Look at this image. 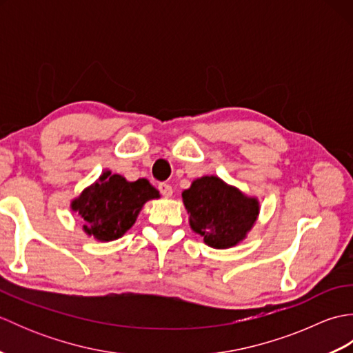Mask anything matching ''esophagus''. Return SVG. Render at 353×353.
Masks as SVG:
<instances>
[{
    "label": "esophagus",
    "instance_id": "34e87169",
    "mask_svg": "<svg viewBox=\"0 0 353 353\" xmlns=\"http://www.w3.org/2000/svg\"><path fill=\"white\" fill-rule=\"evenodd\" d=\"M157 188H159V191H161V194H162L163 197H171L172 196V188H171L170 183L162 182V183H159V186H157Z\"/></svg>",
    "mask_w": 353,
    "mask_h": 353
}]
</instances>
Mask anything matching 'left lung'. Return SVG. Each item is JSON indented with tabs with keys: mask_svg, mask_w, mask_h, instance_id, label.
Listing matches in <instances>:
<instances>
[{
	"mask_svg": "<svg viewBox=\"0 0 353 353\" xmlns=\"http://www.w3.org/2000/svg\"><path fill=\"white\" fill-rule=\"evenodd\" d=\"M182 197L192 230L214 249H228L241 241L259 212L256 200L214 176L194 181Z\"/></svg>",
	"mask_w": 353,
	"mask_h": 353,
	"instance_id": "8db88e82",
	"label": "left lung"
}]
</instances>
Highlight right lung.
Here are the masks:
<instances>
[{
	"label": "right lung",
	"instance_id": "obj_1",
	"mask_svg": "<svg viewBox=\"0 0 353 353\" xmlns=\"http://www.w3.org/2000/svg\"><path fill=\"white\" fill-rule=\"evenodd\" d=\"M156 197H159V191L147 179L127 182L123 176L108 171L100 182L72 201V209L86 223L85 230L89 235L100 241H112L123 236L133 226L142 205Z\"/></svg>",
	"mask_w": 353,
	"mask_h": 353
}]
</instances>
